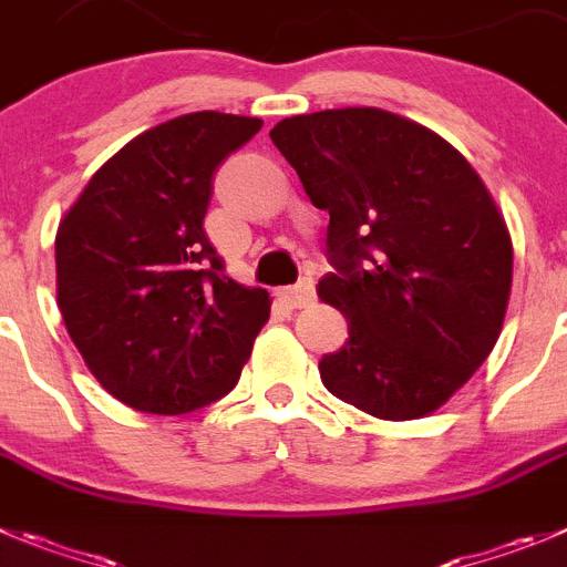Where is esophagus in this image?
Returning <instances> with one entry per match:
<instances>
[{
  "instance_id": "esophagus-1",
  "label": "esophagus",
  "mask_w": 567,
  "mask_h": 567,
  "mask_svg": "<svg viewBox=\"0 0 567 567\" xmlns=\"http://www.w3.org/2000/svg\"><path fill=\"white\" fill-rule=\"evenodd\" d=\"M282 301H288L290 308H308L310 301L316 299V288H313V279H301L299 285H290V288L279 290Z\"/></svg>"
}]
</instances>
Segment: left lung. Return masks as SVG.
<instances>
[{
  "instance_id": "left-lung-1",
  "label": "left lung",
  "mask_w": 567,
  "mask_h": 567,
  "mask_svg": "<svg viewBox=\"0 0 567 567\" xmlns=\"http://www.w3.org/2000/svg\"><path fill=\"white\" fill-rule=\"evenodd\" d=\"M313 206L336 271L319 296L349 341L321 383L378 420H420L486 361L512 290V237L473 164L383 109L288 116L271 131Z\"/></svg>"
}]
</instances>
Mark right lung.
Wrapping results in <instances>:
<instances>
[{
    "label": "right lung",
    "mask_w": 567,
    "mask_h": 567,
    "mask_svg": "<svg viewBox=\"0 0 567 567\" xmlns=\"http://www.w3.org/2000/svg\"><path fill=\"white\" fill-rule=\"evenodd\" d=\"M262 120L195 111L131 140L55 235L58 308L97 383L145 414H189L235 389L271 313L226 277L204 231L212 178Z\"/></svg>",
    "instance_id": "add662e5"
}]
</instances>
